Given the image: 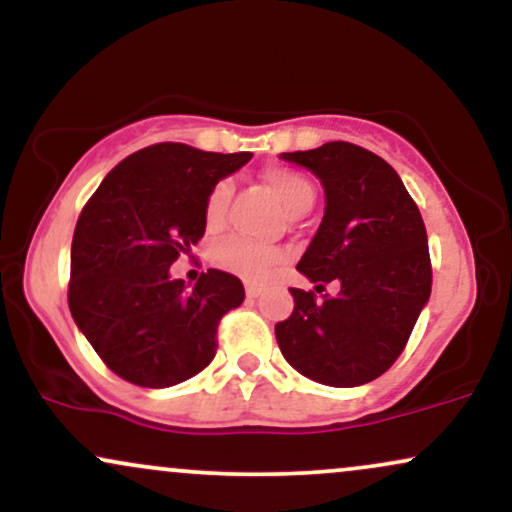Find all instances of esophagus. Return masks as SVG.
Here are the masks:
<instances>
[{
  "label": "esophagus",
  "mask_w": 512,
  "mask_h": 512,
  "mask_svg": "<svg viewBox=\"0 0 512 512\" xmlns=\"http://www.w3.org/2000/svg\"><path fill=\"white\" fill-rule=\"evenodd\" d=\"M245 293H248V298H257L262 293V289L257 284H252V281H245Z\"/></svg>",
  "instance_id": "esophagus-1"
}]
</instances>
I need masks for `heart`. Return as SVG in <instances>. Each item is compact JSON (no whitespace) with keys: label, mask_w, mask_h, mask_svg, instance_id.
<instances>
[{"label":"heart","mask_w":512,"mask_h":512,"mask_svg":"<svg viewBox=\"0 0 512 512\" xmlns=\"http://www.w3.org/2000/svg\"><path fill=\"white\" fill-rule=\"evenodd\" d=\"M262 182L272 192L276 202L284 207L286 214L298 216L313 207L315 187L303 173L289 168H267L262 173ZM233 195V182L219 180L209 190L207 202H204V226L209 231H219L226 221L228 199ZM214 262L221 269L245 276V279L262 281L276 264L284 262V252L276 248H264V245L250 243L245 238H226L214 248Z\"/></svg>","instance_id":"1"}]
</instances>
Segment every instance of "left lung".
I'll return each mask as SVG.
<instances>
[{"mask_svg": "<svg viewBox=\"0 0 512 512\" xmlns=\"http://www.w3.org/2000/svg\"><path fill=\"white\" fill-rule=\"evenodd\" d=\"M320 178L325 216L298 272L315 291L291 289L293 313L276 322L281 354L315 383L356 387L397 361L431 296V255L421 211L390 163L349 142L281 154Z\"/></svg>", "mask_w": 512, "mask_h": 512, "instance_id": "1", "label": "left lung"}]
</instances>
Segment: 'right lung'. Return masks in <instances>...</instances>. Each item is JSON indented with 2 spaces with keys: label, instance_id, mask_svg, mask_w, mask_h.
Listing matches in <instances>:
<instances>
[{
  "label": "right lung",
  "instance_id": "add662e5",
  "mask_svg": "<svg viewBox=\"0 0 512 512\" xmlns=\"http://www.w3.org/2000/svg\"><path fill=\"white\" fill-rule=\"evenodd\" d=\"M252 158L163 142L105 175L72 240L69 310L103 363L127 383L170 387L204 370L216 330L238 308V276L209 269L187 289L170 264L204 236L211 187Z\"/></svg>",
  "mask_w": 512,
  "mask_h": 512
}]
</instances>
